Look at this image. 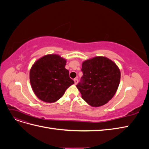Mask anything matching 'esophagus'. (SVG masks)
Returning <instances> with one entry per match:
<instances>
[{
	"label": "esophagus",
	"instance_id": "esophagus-1",
	"mask_svg": "<svg viewBox=\"0 0 149 149\" xmlns=\"http://www.w3.org/2000/svg\"><path fill=\"white\" fill-rule=\"evenodd\" d=\"M74 84H77V83L78 82V79L77 78H74Z\"/></svg>",
	"mask_w": 149,
	"mask_h": 149
}]
</instances>
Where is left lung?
I'll return each instance as SVG.
<instances>
[{"label":"left lung","mask_w":149,"mask_h":149,"mask_svg":"<svg viewBox=\"0 0 149 149\" xmlns=\"http://www.w3.org/2000/svg\"><path fill=\"white\" fill-rule=\"evenodd\" d=\"M83 76L76 85L83 100L92 107L106 104L119 87L120 71L114 61L96 56L82 63Z\"/></svg>","instance_id":"obj_1"}]
</instances>
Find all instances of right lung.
<instances>
[{
    "label": "right lung",
    "instance_id": "obj_1",
    "mask_svg": "<svg viewBox=\"0 0 149 149\" xmlns=\"http://www.w3.org/2000/svg\"><path fill=\"white\" fill-rule=\"evenodd\" d=\"M66 63V60L57 54L45 55L34 63L30 71V81L39 100L55 102L74 83L65 68Z\"/></svg>",
    "mask_w": 149,
    "mask_h": 149
}]
</instances>
